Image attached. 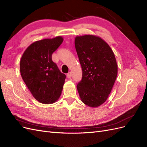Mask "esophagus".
Instances as JSON below:
<instances>
[{
  "label": "esophagus",
  "mask_w": 147,
  "mask_h": 147,
  "mask_svg": "<svg viewBox=\"0 0 147 147\" xmlns=\"http://www.w3.org/2000/svg\"><path fill=\"white\" fill-rule=\"evenodd\" d=\"M67 78H70L71 77H72V74H71V72H69L67 74Z\"/></svg>",
  "instance_id": "1"
}]
</instances>
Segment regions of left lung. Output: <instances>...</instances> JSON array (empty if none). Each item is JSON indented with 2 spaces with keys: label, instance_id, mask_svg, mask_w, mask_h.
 Wrapping results in <instances>:
<instances>
[{
  "label": "left lung",
  "instance_id": "1",
  "mask_svg": "<svg viewBox=\"0 0 147 147\" xmlns=\"http://www.w3.org/2000/svg\"><path fill=\"white\" fill-rule=\"evenodd\" d=\"M75 46L83 72L77 86L80 97L85 105L97 107L108 99L116 80V58L108 43L97 35L77 36Z\"/></svg>",
  "mask_w": 147,
  "mask_h": 147
}]
</instances>
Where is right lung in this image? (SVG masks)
I'll return each instance as SVG.
<instances>
[{
  "mask_svg": "<svg viewBox=\"0 0 147 147\" xmlns=\"http://www.w3.org/2000/svg\"><path fill=\"white\" fill-rule=\"evenodd\" d=\"M63 37L45 38L26 48L20 61V73L34 98L44 104L56 102L62 93L65 75L52 61V55L63 43Z\"/></svg>",
  "mask_w": 147,
  "mask_h": 147,
  "instance_id": "1",
  "label": "right lung"
}]
</instances>
